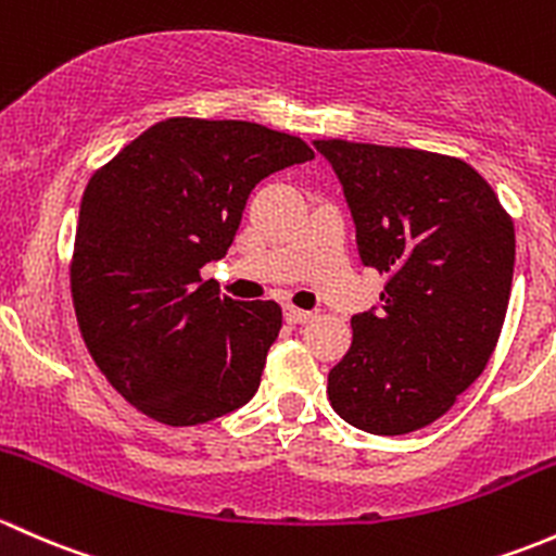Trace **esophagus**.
Masks as SVG:
<instances>
[{
	"label": "esophagus",
	"mask_w": 556,
	"mask_h": 556,
	"mask_svg": "<svg viewBox=\"0 0 556 556\" xmlns=\"http://www.w3.org/2000/svg\"><path fill=\"white\" fill-rule=\"evenodd\" d=\"M283 318L289 320V324H307V320L313 318V313L302 311V307H294V305H286L283 307Z\"/></svg>",
	"instance_id": "esophagus-1"
}]
</instances>
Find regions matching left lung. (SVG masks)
<instances>
[{
    "mask_svg": "<svg viewBox=\"0 0 556 556\" xmlns=\"http://www.w3.org/2000/svg\"><path fill=\"white\" fill-rule=\"evenodd\" d=\"M356 222L358 254L386 276L380 313L353 316L329 371L331 409L402 437L431 426L488 366L506 318L514 222L460 157L316 139Z\"/></svg>",
    "mask_w": 556,
    "mask_h": 556,
    "instance_id": "obj_1",
    "label": "left lung"
}]
</instances>
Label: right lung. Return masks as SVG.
Here are the masks:
<instances>
[{
    "mask_svg": "<svg viewBox=\"0 0 556 556\" xmlns=\"http://www.w3.org/2000/svg\"><path fill=\"white\" fill-rule=\"evenodd\" d=\"M245 119L168 117L90 176L68 280L79 331L109 386L163 426L216 420L260 388L278 302H236L203 280L236 238L251 190L313 157Z\"/></svg>",
    "mask_w": 556,
    "mask_h": 556,
    "instance_id": "obj_1",
    "label": "right lung"
}]
</instances>
